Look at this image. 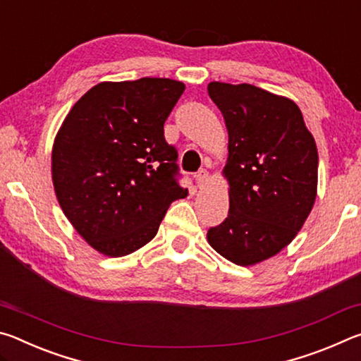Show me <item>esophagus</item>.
I'll return each instance as SVG.
<instances>
[{
  "label": "esophagus",
  "mask_w": 361,
  "mask_h": 361,
  "mask_svg": "<svg viewBox=\"0 0 361 361\" xmlns=\"http://www.w3.org/2000/svg\"><path fill=\"white\" fill-rule=\"evenodd\" d=\"M194 178H195V183H197L199 188H204L210 180V175H209V172H207V170H199V172L195 173Z\"/></svg>",
  "instance_id": "obj_1"
}]
</instances>
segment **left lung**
Segmentation results:
<instances>
[{"instance_id":"left-lung-1","label":"left lung","mask_w":361,"mask_h":361,"mask_svg":"<svg viewBox=\"0 0 361 361\" xmlns=\"http://www.w3.org/2000/svg\"><path fill=\"white\" fill-rule=\"evenodd\" d=\"M228 129L229 213L209 229L210 247L253 266L288 245L312 210L319 152L293 100L252 84L210 82Z\"/></svg>"}]
</instances>
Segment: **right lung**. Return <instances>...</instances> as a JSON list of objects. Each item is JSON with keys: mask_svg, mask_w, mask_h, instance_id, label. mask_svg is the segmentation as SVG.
Here are the masks:
<instances>
[{"mask_svg": "<svg viewBox=\"0 0 361 361\" xmlns=\"http://www.w3.org/2000/svg\"><path fill=\"white\" fill-rule=\"evenodd\" d=\"M185 90L167 78L100 82L79 99L54 140L52 183L73 228L102 255L119 258L157 234L176 183L178 152L164 122Z\"/></svg>", "mask_w": 361, "mask_h": 361, "instance_id": "add662e5", "label": "right lung"}]
</instances>
